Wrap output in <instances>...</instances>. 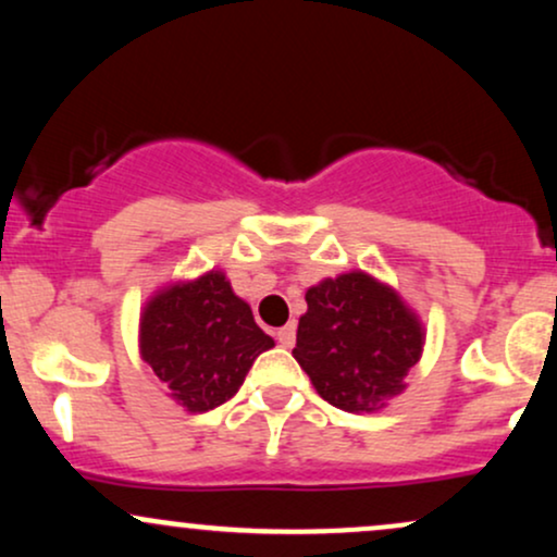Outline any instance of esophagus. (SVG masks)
Returning a JSON list of instances; mask_svg holds the SVG:
<instances>
[{
	"label": "esophagus",
	"mask_w": 557,
	"mask_h": 557,
	"mask_svg": "<svg viewBox=\"0 0 557 557\" xmlns=\"http://www.w3.org/2000/svg\"><path fill=\"white\" fill-rule=\"evenodd\" d=\"M277 343L283 345V348H293V343H296V324H285V327H280Z\"/></svg>",
	"instance_id": "obj_1"
}]
</instances>
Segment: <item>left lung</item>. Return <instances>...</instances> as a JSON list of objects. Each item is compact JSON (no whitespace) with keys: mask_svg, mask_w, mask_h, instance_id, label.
I'll return each mask as SVG.
<instances>
[{"mask_svg":"<svg viewBox=\"0 0 557 557\" xmlns=\"http://www.w3.org/2000/svg\"><path fill=\"white\" fill-rule=\"evenodd\" d=\"M293 356L324 400L372 413L398 398L424 350V324L395 287L354 270L306 290Z\"/></svg>","mask_w":557,"mask_h":557,"instance_id":"8db88e82","label":"left lung"}]
</instances>
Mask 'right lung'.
Masks as SVG:
<instances>
[{
  "label": "right lung",
  "instance_id": "1",
  "mask_svg": "<svg viewBox=\"0 0 557 557\" xmlns=\"http://www.w3.org/2000/svg\"><path fill=\"white\" fill-rule=\"evenodd\" d=\"M272 345L222 270L159 287L140 309V359L168 398L190 413L233 398L259 354Z\"/></svg>",
  "mask_w": 557,
  "mask_h": 557
}]
</instances>
